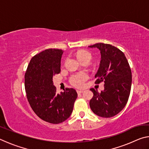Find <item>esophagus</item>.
Returning a JSON list of instances; mask_svg holds the SVG:
<instances>
[{"mask_svg": "<svg viewBox=\"0 0 149 149\" xmlns=\"http://www.w3.org/2000/svg\"><path fill=\"white\" fill-rule=\"evenodd\" d=\"M84 92V90H77V93L78 94H80V93H82Z\"/></svg>", "mask_w": 149, "mask_h": 149, "instance_id": "34e87169", "label": "esophagus"}]
</instances>
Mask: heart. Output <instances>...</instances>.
Instances as JSON below:
<instances>
[{"label":"heart","instance_id":"obj_1","mask_svg":"<svg viewBox=\"0 0 149 149\" xmlns=\"http://www.w3.org/2000/svg\"><path fill=\"white\" fill-rule=\"evenodd\" d=\"M77 58L81 60H86L90 62L92 58V54L87 50H81L77 52ZM89 78V75L85 72H81L72 74L70 77V83L73 86L76 87H81L84 86L85 81Z\"/></svg>","mask_w":149,"mask_h":149}]
</instances>
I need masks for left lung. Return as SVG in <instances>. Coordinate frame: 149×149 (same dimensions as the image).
Returning <instances> with one entry per match:
<instances>
[{
  "label": "left lung",
  "mask_w": 149,
  "mask_h": 149,
  "mask_svg": "<svg viewBox=\"0 0 149 149\" xmlns=\"http://www.w3.org/2000/svg\"><path fill=\"white\" fill-rule=\"evenodd\" d=\"M89 47L100 50L101 60L95 84L104 83V89L100 93L90 89L93 93L90 108L99 116H114L125 107L130 97L132 75L129 63L123 52L111 45L96 43Z\"/></svg>",
  "instance_id": "obj_1"
}]
</instances>
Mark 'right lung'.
I'll return each mask as SVG.
<instances>
[{
  "mask_svg": "<svg viewBox=\"0 0 149 149\" xmlns=\"http://www.w3.org/2000/svg\"><path fill=\"white\" fill-rule=\"evenodd\" d=\"M63 50L49 49L32 58L25 74V89L33 110L50 123H62L72 113L77 97L76 91L66 88L57 94L52 78L60 72Z\"/></svg>",
  "mask_w": 149,
  "mask_h": 149,
  "instance_id": "add662e5",
  "label": "right lung"
}]
</instances>
